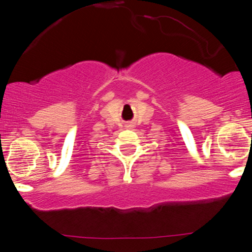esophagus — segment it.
<instances>
[{"mask_svg": "<svg viewBox=\"0 0 252 252\" xmlns=\"http://www.w3.org/2000/svg\"><path fill=\"white\" fill-rule=\"evenodd\" d=\"M126 128L132 129V128H134V124H132V123H126Z\"/></svg>", "mask_w": 252, "mask_h": 252, "instance_id": "34e87169", "label": "esophagus"}]
</instances>
